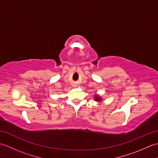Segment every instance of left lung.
<instances>
[{
    "label": "left lung",
    "mask_w": 158,
    "mask_h": 158,
    "mask_svg": "<svg viewBox=\"0 0 158 158\" xmlns=\"http://www.w3.org/2000/svg\"><path fill=\"white\" fill-rule=\"evenodd\" d=\"M95 100H101V98H100L99 97H96Z\"/></svg>",
    "instance_id": "1"
}]
</instances>
